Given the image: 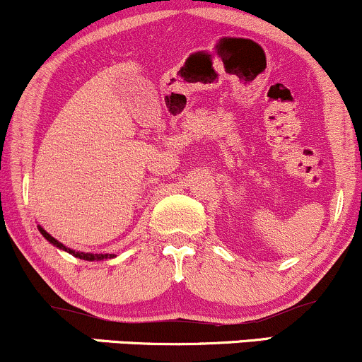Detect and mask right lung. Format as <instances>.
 Listing matches in <instances>:
<instances>
[{
  "mask_svg": "<svg viewBox=\"0 0 362 362\" xmlns=\"http://www.w3.org/2000/svg\"><path fill=\"white\" fill-rule=\"evenodd\" d=\"M39 231H40V233H42V236H44L45 240H47L49 243H52V245H54V247H57V248H61V250H64V252L71 253V255L78 257V259H83V260H90V262H93V260H103V259H114V257H115V255H112V253H85V252H74V250H71V248L64 247V245H62L61 242H57V240L54 238V236L49 235L47 231L44 230V228H40V226H39Z\"/></svg>",
  "mask_w": 362,
  "mask_h": 362,
  "instance_id": "right-lung-1",
  "label": "right lung"
}]
</instances>
